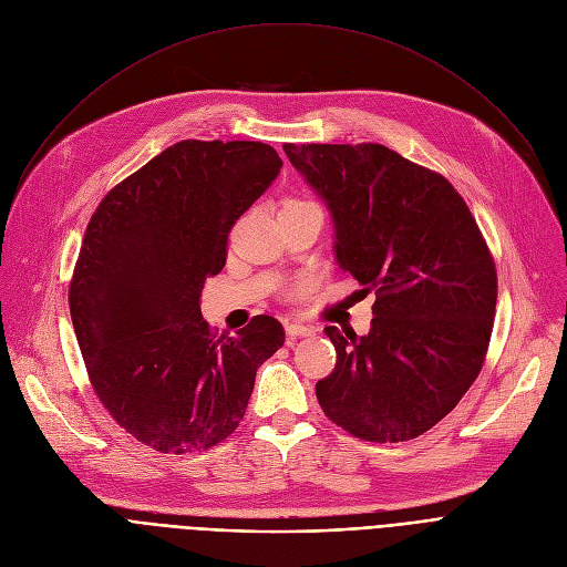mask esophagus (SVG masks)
I'll list each match as a JSON object with an SVG mask.
<instances>
[{"label": "esophagus", "instance_id": "34e87169", "mask_svg": "<svg viewBox=\"0 0 567 567\" xmlns=\"http://www.w3.org/2000/svg\"><path fill=\"white\" fill-rule=\"evenodd\" d=\"M317 331L312 329V326H306V323H287V338L289 340H296V338H308V336H315Z\"/></svg>", "mask_w": 567, "mask_h": 567}]
</instances>
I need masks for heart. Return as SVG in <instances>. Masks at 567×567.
Returning a JSON list of instances; mask_svg holds the SVG:
<instances>
[{
    "instance_id": "obj_1",
    "label": "heart",
    "mask_w": 567,
    "mask_h": 567,
    "mask_svg": "<svg viewBox=\"0 0 567 567\" xmlns=\"http://www.w3.org/2000/svg\"><path fill=\"white\" fill-rule=\"evenodd\" d=\"M296 206H317V204H315V202H308V199H287V202L282 204V208H296ZM306 287H308V282L303 280V282L296 285V291L306 289Z\"/></svg>"
}]
</instances>
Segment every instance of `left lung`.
I'll use <instances>...</instances> for the list:
<instances>
[{
	"mask_svg": "<svg viewBox=\"0 0 567 567\" xmlns=\"http://www.w3.org/2000/svg\"><path fill=\"white\" fill-rule=\"evenodd\" d=\"M282 148L331 208L340 266L377 296L368 336L323 329L338 363L319 406L355 439L421 436L485 363L498 289L485 236L449 178L389 146Z\"/></svg>",
	"mask_w": 567,
	"mask_h": 567,
	"instance_id": "8db88e82",
	"label": "left lung"
}]
</instances>
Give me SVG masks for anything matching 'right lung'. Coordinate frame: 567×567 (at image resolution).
I'll return each instance as SVG.
<instances>
[{
  "label": "right lung",
  "instance_id": "1",
  "mask_svg": "<svg viewBox=\"0 0 567 567\" xmlns=\"http://www.w3.org/2000/svg\"><path fill=\"white\" fill-rule=\"evenodd\" d=\"M282 167L271 144L182 140L116 184L86 225L69 287L101 404L158 453L208 451L244 421L257 368L285 344L257 315L234 338L202 321L236 220Z\"/></svg>",
  "mask_w": 567,
  "mask_h": 567
}]
</instances>
